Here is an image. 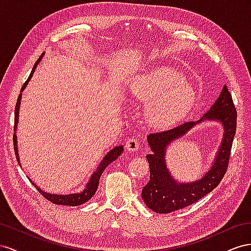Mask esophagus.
Segmentation results:
<instances>
[{
  "instance_id": "esophagus-1",
  "label": "esophagus",
  "mask_w": 251,
  "mask_h": 251,
  "mask_svg": "<svg viewBox=\"0 0 251 251\" xmlns=\"http://www.w3.org/2000/svg\"><path fill=\"white\" fill-rule=\"evenodd\" d=\"M139 147H140V143L137 139L132 138V139H129L126 142V149L128 150V151H130V152L137 151Z\"/></svg>"
}]
</instances>
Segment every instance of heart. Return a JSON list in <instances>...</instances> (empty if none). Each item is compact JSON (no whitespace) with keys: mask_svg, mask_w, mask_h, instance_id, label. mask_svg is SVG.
<instances>
[{"mask_svg":"<svg viewBox=\"0 0 251 251\" xmlns=\"http://www.w3.org/2000/svg\"><path fill=\"white\" fill-rule=\"evenodd\" d=\"M130 94L146 105L145 119L154 129H168L188 116L197 101L191 85L175 68L160 67L133 81Z\"/></svg>","mask_w":251,"mask_h":251,"instance_id":"1","label":"heart"}]
</instances>
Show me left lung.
I'll use <instances>...</instances> for the list:
<instances>
[{"instance_id":"1","label":"left lung","mask_w":251,"mask_h":251,"mask_svg":"<svg viewBox=\"0 0 251 251\" xmlns=\"http://www.w3.org/2000/svg\"><path fill=\"white\" fill-rule=\"evenodd\" d=\"M206 120L219 121L224 126V138L211 168L201 179L192 182H180L173 177L166 165L168 146L182 137L198 124ZM237 129V111L227 86L201 119L186 122L173 129L151 133L147 137L150 152V180L142 190V199L148 208L157 213H169L185 208L208 195L223 178L230 155L232 141Z\"/></svg>"}]
</instances>
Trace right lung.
Wrapping results in <instances>:
<instances>
[{"instance_id": "add662e5", "label": "right lung", "mask_w": 251, "mask_h": 251, "mask_svg": "<svg viewBox=\"0 0 251 251\" xmlns=\"http://www.w3.org/2000/svg\"><path fill=\"white\" fill-rule=\"evenodd\" d=\"M45 53H42V55L39 58V60L35 62L34 66L31 70V74L29 75V77L27 78V81L24 83V85L22 86V89H21V94L18 98V101H17V105H16V110H14V133H13V146H14V152H16V157H17V161L20 164L21 166V162H20V156H19V149H18V139H17V130H18V123H19V112H20V106H21V100H22V92L24 91V89L26 88V86L31 80V77L34 74L35 69H37V66L39 65V63L41 62V60L43 59V56H44ZM123 150H124V146L123 145H120V146H116L114 148H112L109 152H107L106 155L103 157L100 162L98 168L92 173L89 181L86 183L85 185V188L80 191V192H74V193H69V195H54V193H49L47 191L42 190L38 185H35L30 178V182L34 185V187L37 188L41 195L46 198L48 201L52 202L54 204H58V205H65V206H78V205H82L84 203H86L87 201L95 196V193L98 189V186H99V181H100V177H101L103 171L105 170V168L109 165L110 163H112L114 160H117L118 157L123 153ZM22 167V166H21Z\"/></svg>"}]
</instances>
